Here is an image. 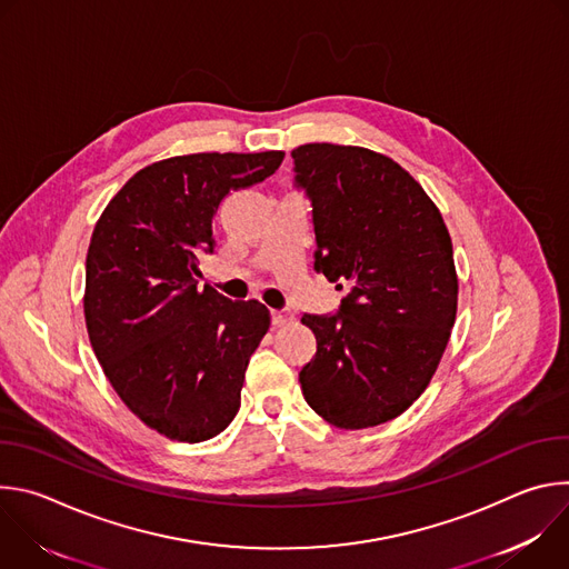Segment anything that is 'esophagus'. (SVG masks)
I'll use <instances>...</instances> for the list:
<instances>
[{
    "mask_svg": "<svg viewBox=\"0 0 569 569\" xmlns=\"http://www.w3.org/2000/svg\"><path fill=\"white\" fill-rule=\"evenodd\" d=\"M272 321H274V327H286V323L295 321V312L290 308L272 310Z\"/></svg>",
    "mask_w": 569,
    "mask_h": 569,
    "instance_id": "34e87169",
    "label": "esophagus"
}]
</instances>
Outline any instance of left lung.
Segmentation results:
<instances>
[{
  "mask_svg": "<svg viewBox=\"0 0 569 569\" xmlns=\"http://www.w3.org/2000/svg\"><path fill=\"white\" fill-rule=\"evenodd\" d=\"M292 159L312 202L315 270L351 286L338 315L301 317L317 340L301 391L331 426L373 428L426 391L448 347L459 292L452 240L393 159L338 143H303Z\"/></svg>",
  "mask_w": 569,
  "mask_h": 569,
  "instance_id": "obj_1",
  "label": "left lung"
}]
</instances>
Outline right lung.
I'll use <instances>...</instances> for the list:
<instances>
[{
	"label": "right lung",
	"mask_w": 569,
	"mask_h": 569,
	"mask_svg": "<svg viewBox=\"0 0 569 569\" xmlns=\"http://www.w3.org/2000/svg\"><path fill=\"white\" fill-rule=\"evenodd\" d=\"M281 150L196 152L134 173L101 213L86 261V323L119 398L148 428L198 443L240 408L270 310L198 288L229 191L270 178Z\"/></svg>",
	"instance_id": "right-lung-1"
}]
</instances>
